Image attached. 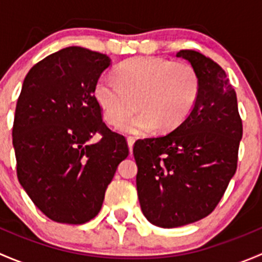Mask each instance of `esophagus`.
Here are the masks:
<instances>
[{"label":"esophagus","mask_w":262,"mask_h":262,"mask_svg":"<svg viewBox=\"0 0 262 262\" xmlns=\"http://www.w3.org/2000/svg\"><path fill=\"white\" fill-rule=\"evenodd\" d=\"M134 142H136V139L133 138V137H128L126 138V143H128V147H129V152H133V146H134Z\"/></svg>","instance_id":"obj_1"}]
</instances>
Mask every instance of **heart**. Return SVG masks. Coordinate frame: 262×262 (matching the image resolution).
I'll use <instances>...</instances> for the list:
<instances>
[{"label":"heart","mask_w":262,"mask_h":262,"mask_svg":"<svg viewBox=\"0 0 262 262\" xmlns=\"http://www.w3.org/2000/svg\"><path fill=\"white\" fill-rule=\"evenodd\" d=\"M199 90V76L189 63L133 57L116 67L115 80L101 76L96 81L94 97L110 124L118 123L137 106L139 114L120 121L116 129L125 134H141L155 126L168 132L180 125L194 109Z\"/></svg>","instance_id":"1"}]
</instances>
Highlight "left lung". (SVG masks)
I'll use <instances>...</instances> for the list:
<instances>
[{
	"label": "left lung",
	"instance_id": "8db88e82",
	"mask_svg": "<svg viewBox=\"0 0 262 262\" xmlns=\"http://www.w3.org/2000/svg\"><path fill=\"white\" fill-rule=\"evenodd\" d=\"M198 72L199 97L179 126L157 138L137 141V191L144 216L175 228L210 214L237 168L242 121L236 91L210 58L180 50Z\"/></svg>",
	"mask_w": 262,
	"mask_h": 262
}]
</instances>
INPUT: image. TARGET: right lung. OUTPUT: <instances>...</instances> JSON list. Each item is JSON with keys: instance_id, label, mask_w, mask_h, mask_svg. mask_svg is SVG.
I'll return each mask as SVG.
<instances>
[{"instance_id": "obj_1", "label": "right lung", "mask_w": 262, "mask_h": 262, "mask_svg": "<svg viewBox=\"0 0 262 262\" xmlns=\"http://www.w3.org/2000/svg\"><path fill=\"white\" fill-rule=\"evenodd\" d=\"M112 59L68 47L36 63L24 80L12 144L17 179L34 204L58 223L82 224L101 209L128 144L101 118L94 86ZM102 134L97 144L89 139Z\"/></svg>"}]
</instances>
